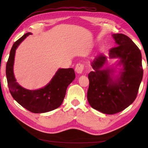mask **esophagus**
I'll return each instance as SVG.
<instances>
[{"label": "esophagus", "mask_w": 148, "mask_h": 148, "mask_svg": "<svg viewBox=\"0 0 148 148\" xmlns=\"http://www.w3.org/2000/svg\"><path fill=\"white\" fill-rule=\"evenodd\" d=\"M83 69H84V66H83V64H78L75 66V71L77 73L81 74V73H83Z\"/></svg>", "instance_id": "esophagus-1"}]
</instances>
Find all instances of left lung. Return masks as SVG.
Listing matches in <instances>:
<instances>
[{
    "instance_id": "left-lung-1",
    "label": "left lung",
    "mask_w": 148,
    "mask_h": 148,
    "mask_svg": "<svg viewBox=\"0 0 148 148\" xmlns=\"http://www.w3.org/2000/svg\"><path fill=\"white\" fill-rule=\"evenodd\" d=\"M117 47L112 48L109 59H118L122 66L117 75L114 67L105 66L107 59L103 53L91 62L93 71L88 75L87 98L93 109L103 114H114L123 110L135 100L143 70L140 49L123 34H113Z\"/></svg>"
}]
</instances>
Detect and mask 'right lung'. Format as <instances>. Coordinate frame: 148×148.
<instances>
[{"label":"right lung","mask_w":148,"mask_h":148,"mask_svg":"<svg viewBox=\"0 0 148 148\" xmlns=\"http://www.w3.org/2000/svg\"><path fill=\"white\" fill-rule=\"evenodd\" d=\"M32 34L27 33L13 44L6 66L8 88L13 98L24 108L33 113H45L60 107L65 96L66 88L75 78L73 69H59L47 84L36 90L24 88L16 82L13 73L16 49L21 42Z\"/></svg>","instance_id":"1"}]
</instances>
